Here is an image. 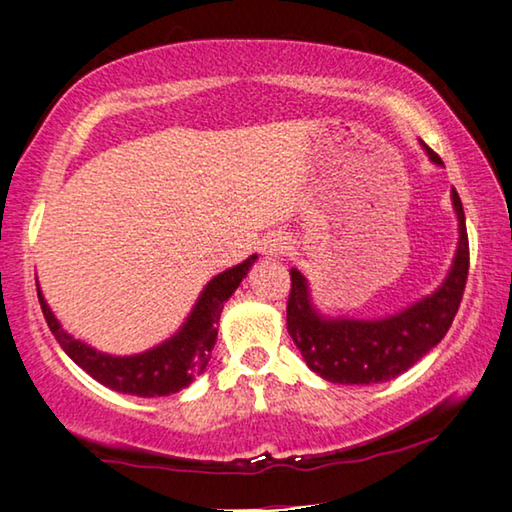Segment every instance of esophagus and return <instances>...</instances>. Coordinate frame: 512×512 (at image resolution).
Instances as JSON below:
<instances>
[{
    "mask_svg": "<svg viewBox=\"0 0 512 512\" xmlns=\"http://www.w3.org/2000/svg\"><path fill=\"white\" fill-rule=\"evenodd\" d=\"M286 251H288V240L284 238V235L272 233V235H268V238H265L263 254L268 258H279V256H284Z\"/></svg>",
    "mask_w": 512,
    "mask_h": 512,
    "instance_id": "esophagus-1",
    "label": "esophagus"
}]
</instances>
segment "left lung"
<instances>
[{
  "label": "left lung",
  "mask_w": 512,
  "mask_h": 512,
  "mask_svg": "<svg viewBox=\"0 0 512 512\" xmlns=\"http://www.w3.org/2000/svg\"><path fill=\"white\" fill-rule=\"evenodd\" d=\"M422 147L434 164H443L439 154L429 150L425 143ZM453 205L459 221L453 268L432 295L395 316L379 321L323 318L311 305L307 279L291 268L286 328L311 372L332 383H383L404 374L446 337L469 277V235L464 207L455 189Z\"/></svg>",
  "instance_id": "8db88e82"
}]
</instances>
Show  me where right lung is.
Segmentation results:
<instances>
[{
  "label": "right lung",
  "instance_id": "1",
  "mask_svg": "<svg viewBox=\"0 0 512 512\" xmlns=\"http://www.w3.org/2000/svg\"><path fill=\"white\" fill-rule=\"evenodd\" d=\"M256 258V254L249 256L247 261L235 265V268L217 274L203 288L201 298H198L194 311L189 314L187 323L168 342L154 346L140 355H127V358L99 353L96 348L66 335L62 325L57 323L55 314L46 305V300H43L39 284H36V293H39L48 328L55 335L59 346L92 379L103 383L106 388L124 392V395L161 397L187 388L210 362L214 342H217V323L224 302L231 298L235 288L240 286V281L247 277L251 263Z\"/></svg>",
  "mask_w": 512,
  "mask_h": 512
}]
</instances>
